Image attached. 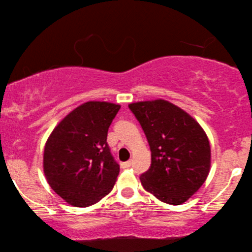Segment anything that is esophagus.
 Here are the masks:
<instances>
[{"label":"esophagus","mask_w":252,"mask_h":252,"mask_svg":"<svg viewBox=\"0 0 252 252\" xmlns=\"http://www.w3.org/2000/svg\"><path fill=\"white\" fill-rule=\"evenodd\" d=\"M122 166H123V168H128V167H130V166H132V160L125 161V163L122 164Z\"/></svg>","instance_id":"esophagus-1"}]
</instances>
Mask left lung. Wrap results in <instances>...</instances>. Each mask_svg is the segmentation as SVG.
I'll list each match as a JSON object with an SVG mask.
<instances>
[{"mask_svg": "<svg viewBox=\"0 0 252 252\" xmlns=\"http://www.w3.org/2000/svg\"><path fill=\"white\" fill-rule=\"evenodd\" d=\"M128 108L150 146V168L140 177L143 188L161 202L182 204L208 178L211 149L205 132L191 116L165 99L132 103Z\"/></svg>", "mask_w": 252, "mask_h": 252, "instance_id": "1", "label": "left lung"}]
</instances>
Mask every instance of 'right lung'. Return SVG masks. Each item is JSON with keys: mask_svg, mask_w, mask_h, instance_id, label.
<instances>
[{"mask_svg": "<svg viewBox=\"0 0 252 252\" xmlns=\"http://www.w3.org/2000/svg\"><path fill=\"white\" fill-rule=\"evenodd\" d=\"M119 109V104L109 102H86L68 113L48 137L44 175L68 204L86 208L112 190L119 165L106 136Z\"/></svg>", "mask_w": 252, "mask_h": 252, "instance_id": "1", "label": "right lung"}]
</instances>
